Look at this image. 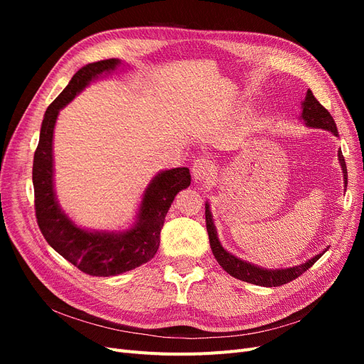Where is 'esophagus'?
I'll return each mask as SVG.
<instances>
[{"mask_svg": "<svg viewBox=\"0 0 364 364\" xmlns=\"http://www.w3.org/2000/svg\"><path fill=\"white\" fill-rule=\"evenodd\" d=\"M213 171H214V164L206 158L196 159L193 164V176H194V179L199 182L208 179L209 176L213 174Z\"/></svg>", "mask_w": 364, "mask_h": 364, "instance_id": "obj_1", "label": "esophagus"}]
</instances>
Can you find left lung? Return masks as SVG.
I'll return each mask as SVG.
<instances>
[{
  "label": "left lung",
  "mask_w": 364,
  "mask_h": 364,
  "mask_svg": "<svg viewBox=\"0 0 364 364\" xmlns=\"http://www.w3.org/2000/svg\"><path fill=\"white\" fill-rule=\"evenodd\" d=\"M301 118L305 121V126H308V127L323 129V130L331 132V134L336 136L338 135L334 118L321 103L316 100V97L313 95L311 91H306V95L302 102ZM338 162H340L341 170H343V183L346 188L348 171H346L345 158H343V155H341V151H338ZM205 217H206V230L209 235V245H211L213 253L220 266H222L223 270H226L230 277H234V278L241 279L245 282L262 285V287H279V285H284V284L296 279L297 277H301L304 272L310 269L313 264L328 250V247H326L322 253H317L316 257L305 261L304 264H299V266H293V267H287V269L258 267V266H255V264H250L247 261L237 258L235 255L229 253L222 245H220L218 237H217V229L213 222V214H211V209H209L208 202L205 203Z\"/></svg>",
  "instance_id": "8db88e82"
}]
</instances>
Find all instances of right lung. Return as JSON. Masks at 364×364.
Returning <instances> with one entry per match:
<instances>
[{
	"instance_id": "right-lung-1",
	"label": "right lung",
	"mask_w": 364,
	"mask_h": 364,
	"mask_svg": "<svg viewBox=\"0 0 364 364\" xmlns=\"http://www.w3.org/2000/svg\"><path fill=\"white\" fill-rule=\"evenodd\" d=\"M119 65V59H106L87 63L73 75L68 86L43 115L39 144L33 159L35 209L41 232L54 250L91 277H115L155 257L165 215L176 194L191 183V174L186 167L158 173L142 194L134 226L118 232L83 229L62 211L53 182V134L59 111L92 80L111 74Z\"/></svg>"
}]
</instances>
